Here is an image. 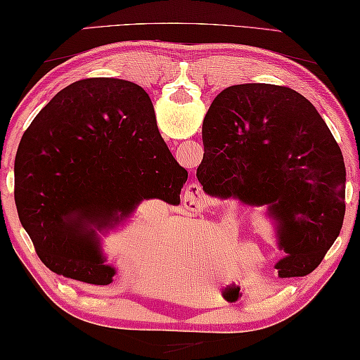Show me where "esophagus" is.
I'll return each instance as SVG.
<instances>
[{
	"label": "esophagus",
	"mask_w": 360,
	"mask_h": 360,
	"mask_svg": "<svg viewBox=\"0 0 360 360\" xmlns=\"http://www.w3.org/2000/svg\"><path fill=\"white\" fill-rule=\"evenodd\" d=\"M205 191H202L201 185L198 184H191L186 186V190L184 191V205L186 210L190 211H200L201 207H205Z\"/></svg>",
	"instance_id": "34e87169"
}]
</instances>
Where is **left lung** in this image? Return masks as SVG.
Here are the masks:
<instances>
[{
    "label": "left lung",
    "mask_w": 360,
    "mask_h": 360,
    "mask_svg": "<svg viewBox=\"0 0 360 360\" xmlns=\"http://www.w3.org/2000/svg\"><path fill=\"white\" fill-rule=\"evenodd\" d=\"M202 146V190L266 205L278 221L281 278L319 266L345 221L346 167L316 108L289 87L231 86L206 113Z\"/></svg>",
    "instance_id": "left-lung-1"
}]
</instances>
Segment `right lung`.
I'll return each instance as SVG.
<instances>
[{"mask_svg": "<svg viewBox=\"0 0 360 360\" xmlns=\"http://www.w3.org/2000/svg\"><path fill=\"white\" fill-rule=\"evenodd\" d=\"M186 179L143 87L91 77L60 91L25 129L14 201L46 268L107 285L115 269L103 264L89 226H112L150 198L179 205Z\"/></svg>", "mask_w": 360, "mask_h": 360, "instance_id": "obj_1", "label": "right lung"}]
</instances>
